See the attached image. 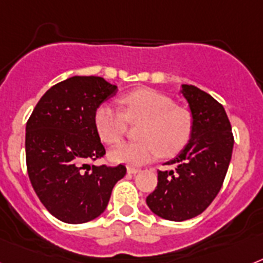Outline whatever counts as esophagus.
I'll list each match as a JSON object with an SVG mask.
<instances>
[{
  "label": "esophagus",
  "instance_id": "34e87169",
  "mask_svg": "<svg viewBox=\"0 0 263 263\" xmlns=\"http://www.w3.org/2000/svg\"><path fill=\"white\" fill-rule=\"evenodd\" d=\"M127 173H128V174H131V175H135V174L140 173V170L136 168V167H128V168H127Z\"/></svg>",
  "mask_w": 263,
  "mask_h": 263
}]
</instances>
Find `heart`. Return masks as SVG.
Masks as SVG:
<instances>
[{
    "label": "heart",
    "mask_w": 263,
    "mask_h": 263,
    "mask_svg": "<svg viewBox=\"0 0 263 263\" xmlns=\"http://www.w3.org/2000/svg\"><path fill=\"white\" fill-rule=\"evenodd\" d=\"M123 114L109 104L95 112V127L107 144L120 142L127 131V120L144 121L142 142L121 143L109 151L114 163L138 167L155 160L160 154L174 156L184 148L193 131V119L187 109L173 105V100L154 89L140 88L120 98Z\"/></svg>",
    "instance_id": "obj_1"
}]
</instances>
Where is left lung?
I'll list each match as a JSON object with an SVG mask.
<instances>
[{"label": "left lung", "mask_w": 263, "mask_h": 263, "mask_svg": "<svg viewBox=\"0 0 263 263\" xmlns=\"http://www.w3.org/2000/svg\"><path fill=\"white\" fill-rule=\"evenodd\" d=\"M193 119L186 147L167 164L175 171H159L158 186L147 196L152 213L182 222L206 210L218 195L233 154L234 138L223 105L199 88L182 84Z\"/></svg>", "instance_id": "1"}]
</instances>
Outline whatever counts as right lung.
<instances>
[{
	"label": "right lung",
	"instance_id": "add662e5",
	"mask_svg": "<svg viewBox=\"0 0 263 263\" xmlns=\"http://www.w3.org/2000/svg\"><path fill=\"white\" fill-rule=\"evenodd\" d=\"M118 85L98 76H73L46 90L26 123L25 152L30 183L53 217L85 223L104 213L125 165L87 164L105 154L95 112Z\"/></svg>",
	"mask_w": 263,
	"mask_h": 263
}]
</instances>
